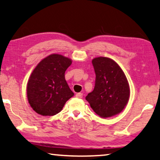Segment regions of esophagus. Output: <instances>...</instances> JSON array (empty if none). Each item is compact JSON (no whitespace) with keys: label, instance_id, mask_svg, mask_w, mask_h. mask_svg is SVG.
<instances>
[{"label":"esophagus","instance_id":"esophagus-1","mask_svg":"<svg viewBox=\"0 0 160 160\" xmlns=\"http://www.w3.org/2000/svg\"><path fill=\"white\" fill-rule=\"evenodd\" d=\"M76 97L77 98H82V96H83V95H82V93H80V92H79V93H77L76 94Z\"/></svg>","mask_w":160,"mask_h":160}]
</instances>
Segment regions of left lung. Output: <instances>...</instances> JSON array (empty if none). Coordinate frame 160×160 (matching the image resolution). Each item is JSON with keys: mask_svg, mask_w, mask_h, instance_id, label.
<instances>
[{"mask_svg": "<svg viewBox=\"0 0 160 160\" xmlns=\"http://www.w3.org/2000/svg\"><path fill=\"white\" fill-rule=\"evenodd\" d=\"M92 63L96 75L95 85L92 92L86 96V100L100 118L118 115L126 107L130 95L125 73L109 58H95Z\"/></svg>", "mask_w": 160, "mask_h": 160, "instance_id": "left-lung-1", "label": "left lung"}]
</instances>
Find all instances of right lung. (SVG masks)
<instances>
[{
	"label": "right lung",
	"instance_id": "add662e5",
	"mask_svg": "<svg viewBox=\"0 0 160 160\" xmlns=\"http://www.w3.org/2000/svg\"><path fill=\"white\" fill-rule=\"evenodd\" d=\"M71 64L70 58L51 54L35 68L27 84V97L35 112L42 116L56 115L74 95L65 78Z\"/></svg>",
	"mask_w": 160,
	"mask_h": 160
}]
</instances>
